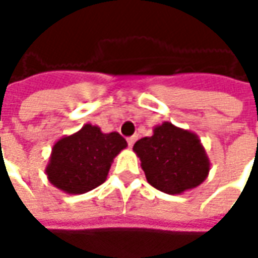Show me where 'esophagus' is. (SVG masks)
<instances>
[{
    "label": "esophagus",
    "instance_id": "1",
    "mask_svg": "<svg viewBox=\"0 0 258 258\" xmlns=\"http://www.w3.org/2000/svg\"><path fill=\"white\" fill-rule=\"evenodd\" d=\"M136 139H138V136H136V135H134V136H129V138H126V141H127V145H129V146L132 148L135 142H136Z\"/></svg>",
    "mask_w": 258,
    "mask_h": 258
}]
</instances>
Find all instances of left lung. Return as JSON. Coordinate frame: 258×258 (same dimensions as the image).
Listing matches in <instances>:
<instances>
[{"label": "left lung", "mask_w": 258, "mask_h": 258, "mask_svg": "<svg viewBox=\"0 0 258 258\" xmlns=\"http://www.w3.org/2000/svg\"><path fill=\"white\" fill-rule=\"evenodd\" d=\"M134 151L141 158L148 182L165 194H181L204 182L210 161L197 135L169 122L156 126L152 136L139 139Z\"/></svg>", "instance_id": "obj_1"}]
</instances>
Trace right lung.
<instances>
[{
	"mask_svg": "<svg viewBox=\"0 0 258 258\" xmlns=\"http://www.w3.org/2000/svg\"><path fill=\"white\" fill-rule=\"evenodd\" d=\"M126 146L119 134L85 124L54 145L45 169L48 181L67 194L89 192L106 181L113 158Z\"/></svg>",
	"mask_w": 258,
	"mask_h": 258,
	"instance_id": "obj_1",
	"label": "right lung"
}]
</instances>
